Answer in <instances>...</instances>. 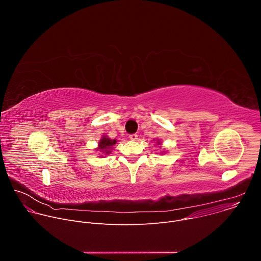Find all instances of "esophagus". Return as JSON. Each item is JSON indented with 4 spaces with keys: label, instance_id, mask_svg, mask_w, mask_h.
Wrapping results in <instances>:
<instances>
[{
    "label": "esophagus",
    "instance_id": "34e87169",
    "mask_svg": "<svg viewBox=\"0 0 261 261\" xmlns=\"http://www.w3.org/2000/svg\"><path fill=\"white\" fill-rule=\"evenodd\" d=\"M129 138H130L131 140L135 141V140L137 139V134H130V135H129Z\"/></svg>",
    "mask_w": 261,
    "mask_h": 261
}]
</instances>
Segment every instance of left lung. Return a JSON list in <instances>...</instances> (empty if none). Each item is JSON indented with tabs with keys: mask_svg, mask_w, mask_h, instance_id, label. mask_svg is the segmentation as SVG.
I'll use <instances>...</instances> for the list:
<instances>
[{
	"mask_svg": "<svg viewBox=\"0 0 261 261\" xmlns=\"http://www.w3.org/2000/svg\"><path fill=\"white\" fill-rule=\"evenodd\" d=\"M160 143H161V142H160V141H159V140H158V142H157V144H158V145H160Z\"/></svg>",
	"mask_w": 261,
	"mask_h": 261,
	"instance_id": "8db88e82",
	"label": "left lung"
}]
</instances>
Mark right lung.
Segmentation results:
<instances>
[{
	"mask_svg": "<svg viewBox=\"0 0 261 261\" xmlns=\"http://www.w3.org/2000/svg\"><path fill=\"white\" fill-rule=\"evenodd\" d=\"M117 143V140L116 139H110L109 137H107L106 135H103L98 143V148H96V150H100L101 152L105 153V155H108L111 153V150H113V146ZM100 157H103V156H100Z\"/></svg>",
	"mask_w": 261,
	"mask_h": 261,
	"instance_id": "1",
	"label": "right lung"
}]
</instances>
